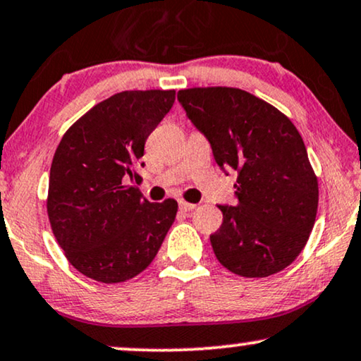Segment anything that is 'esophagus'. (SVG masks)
I'll return each instance as SVG.
<instances>
[{
	"label": "esophagus",
	"instance_id": "esophagus-1",
	"mask_svg": "<svg viewBox=\"0 0 361 361\" xmlns=\"http://www.w3.org/2000/svg\"><path fill=\"white\" fill-rule=\"evenodd\" d=\"M180 208L183 209V211H193V209L196 208V204H193V203H186V201L180 200Z\"/></svg>",
	"mask_w": 361,
	"mask_h": 361
}]
</instances>
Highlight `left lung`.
Segmentation results:
<instances>
[{
	"instance_id": "8db88e82",
	"label": "left lung",
	"mask_w": 361,
	"mask_h": 361,
	"mask_svg": "<svg viewBox=\"0 0 361 361\" xmlns=\"http://www.w3.org/2000/svg\"><path fill=\"white\" fill-rule=\"evenodd\" d=\"M178 100L221 170L238 173L236 204L219 206L223 224L209 236L218 261L241 277L286 269L305 247L319 206V183L295 125L241 89H185Z\"/></svg>"
}]
</instances>
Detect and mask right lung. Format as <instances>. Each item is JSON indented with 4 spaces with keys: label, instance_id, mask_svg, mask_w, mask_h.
<instances>
[{
    "label": "right lung",
    "instance_id": "obj_1",
    "mask_svg": "<svg viewBox=\"0 0 361 361\" xmlns=\"http://www.w3.org/2000/svg\"><path fill=\"white\" fill-rule=\"evenodd\" d=\"M173 102L175 90L115 94L77 120L54 153L52 233L67 261L94 281L117 284L145 271L175 221V200L150 203L133 185L147 138Z\"/></svg>",
    "mask_w": 361,
    "mask_h": 361
}]
</instances>
